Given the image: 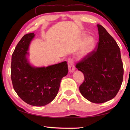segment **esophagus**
I'll return each mask as SVG.
<instances>
[{
  "label": "esophagus",
  "mask_w": 130,
  "mask_h": 130,
  "mask_svg": "<svg viewBox=\"0 0 130 130\" xmlns=\"http://www.w3.org/2000/svg\"><path fill=\"white\" fill-rule=\"evenodd\" d=\"M68 66L69 68V71L70 72H73L75 70L74 62L72 58H69L68 60Z\"/></svg>",
  "instance_id": "34e87169"
}]
</instances>
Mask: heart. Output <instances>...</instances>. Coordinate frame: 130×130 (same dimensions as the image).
Returning a JSON list of instances; mask_svg holds the SVG:
<instances>
[{
	"label": "heart",
	"instance_id": "1",
	"mask_svg": "<svg viewBox=\"0 0 130 130\" xmlns=\"http://www.w3.org/2000/svg\"><path fill=\"white\" fill-rule=\"evenodd\" d=\"M93 44L94 41L92 37H89L86 38L82 43L81 49L78 53V56L82 57L88 54L93 49Z\"/></svg>",
	"mask_w": 130,
	"mask_h": 130
}]
</instances>
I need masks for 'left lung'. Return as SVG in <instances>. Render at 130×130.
I'll return each instance as SVG.
<instances>
[{"instance_id":"obj_1","label":"left lung","mask_w":130,"mask_h":130,"mask_svg":"<svg viewBox=\"0 0 130 130\" xmlns=\"http://www.w3.org/2000/svg\"><path fill=\"white\" fill-rule=\"evenodd\" d=\"M99 38L95 50L76 64L85 80L81 94L92 103H105L115 98L123 80L124 68L120 50L116 41L104 27L98 24Z\"/></svg>"}]
</instances>
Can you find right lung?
Segmentation results:
<instances>
[{
	"mask_svg": "<svg viewBox=\"0 0 130 130\" xmlns=\"http://www.w3.org/2000/svg\"><path fill=\"white\" fill-rule=\"evenodd\" d=\"M34 36V33L25 35L15 46L12 55L11 77L14 90L22 100L30 105L43 106L56 96L68 68L66 61L46 68L31 66L26 55Z\"/></svg>",
	"mask_w": 130,
	"mask_h": 130,
	"instance_id": "obj_1",
	"label": "right lung"
}]
</instances>
